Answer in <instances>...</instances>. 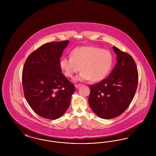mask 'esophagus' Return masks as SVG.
I'll return each instance as SVG.
<instances>
[{"label": "esophagus", "instance_id": "34e87169", "mask_svg": "<svg viewBox=\"0 0 156 156\" xmlns=\"http://www.w3.org/2000/svg\"><path fill=\"white\" fill-rule=\"evenodd\" d=\"M81 85V84H80V83H76V84H75V86L76 88H79Z\"/></svg>", "mask_w": 156, "mask_h": 156}]
</instances>
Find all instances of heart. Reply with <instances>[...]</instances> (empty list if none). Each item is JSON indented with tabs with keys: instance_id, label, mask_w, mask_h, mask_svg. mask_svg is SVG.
Segmentation results:
<instances>
[{
	"instance_id": "obj_1",
	"label": "heart",
	"mask_w": 156,
	"mask_h": 156,
	"mask_svg": "<svg viewBox=\"0 0 156 156\" xmlns=\"http://www.w3.org/2000/svg\"><path fill=\"white\" fill-rule=\"evenodd\" d=\"M113 58L111 53L103 49L92 46H83L74 50L71 57L62 58L59 66L64 75L69 78L74 76L80 70L76 80L100 81L111 70Z\"/></svg>"
}]
</instances>
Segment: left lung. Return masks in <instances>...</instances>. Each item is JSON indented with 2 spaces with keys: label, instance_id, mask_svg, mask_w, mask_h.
I'll return each instance as SVG.
<instances>
[{
  "label": "left lung",
  "instance_id": "1",
  "mask_svg": "<svg viewBox=\"0 0 156 156\" xmlns=\"http://www.w3.org/2000/svg\"><path fill=\"white\" fill-rule=\"evenodd\" d=\"M117 63L102 81L90 85L89 106L99 117L109 119L125 111L137 88L139 75L133 57L113 46Z\"/></svg>",
  "mask_w": 156,
  "mask_h": 156
}]
</instances>
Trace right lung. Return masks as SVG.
Here are the masks:
<instances>
[{
    "instance_id": "1",
    "label": "right lung",
    "mask_w": 156,
    "mask_h": 156,
    "mask_svg": "<svg viewBox=\"0 0 156 156\" xmlns=\"http://www.w3.org/2000/svg\"><path fill=\"white\" fill-rule=\"evenodd\" d=\"M68 40L50 42L31 52L22 71L24 95L31 109L45 119H58L68 109L75 86L61 73L59 59Z\"/></svg>"
}]
</instances>
